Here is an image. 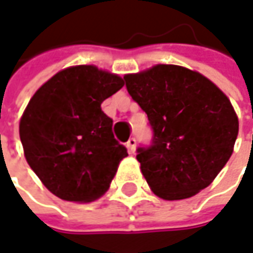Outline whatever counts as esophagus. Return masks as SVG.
Listing matches in <instances>:
<instances>
[{
  "instance_id": "1",
  "label": "esophagus",
  "mask_w": 253,
  "mask_h": 253,
  "mask_svg": "<svg viewBox=\"0 0 253 253\" xmlns=\"http://www.w3.org/2000/svg\"><path fill=\"white\" fill-rule=\"evenodd\" d=\"M126 146L127 150H128V153H134V150H136V139H134V137H130V139L127 140Z\"/></svg>"
}]
</instances>
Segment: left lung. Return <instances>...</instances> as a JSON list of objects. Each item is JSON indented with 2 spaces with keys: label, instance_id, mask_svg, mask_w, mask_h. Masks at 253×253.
<instances>
[{
  "label": "left lung",
  "instance_id": "left-lung-1",
  "mask_svg": "<svg viewBox=\"0 0 253 253\" xmlns=\"http://www.w3.org/2000/svg\"><path fill=\"white\" fill-rule=\"evenodd\" d=\"M125 81L153 131L136 156L150 190L164 200H184L209 187L239 131L229 98L201 74L176 65H156Z\"/></svg>",
  "mask_w": 253,
  "mask_h": 253
}]
</instances>
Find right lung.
I'll return each instance as SVG.
<instances>
[{
	"mask_svg": "<svg viewBox=\"0 0 253 253\" xmlns=\"http://www.w3.org/2000/svg\"><path fill=\"white\" fill-rule=\"evenodd\" d=\"M125 81L92 65L71 66L44 82L20 120L27 164L53 194L77 203L100 198L110 188L127 149L113 134L101 110Z\"/></svg>",
	"mask_w": 253,
	"mask_h": 253,
	"instance_id": "1",
	"label": "right lung"
}]
</instances>
